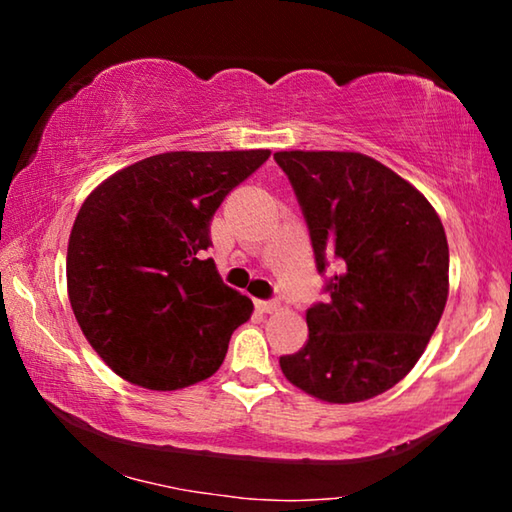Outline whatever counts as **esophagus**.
Instances as JSON below:
<instances>
[{
	"instance_id": "1",
	"label": "esophagus",
	"mask_w": 512,
	"mask_h": 512,
	"mask_svg": "<svg viewBox=\"0 0 512 512\" xmlns=\"http://www.w3.org/2000/svg\"><path fill=\"white\" fill-rule=\"evenodd\" d=\"M255 307L262 311V314H273V311L280 309V302L277 300H255Z\"/></svg>"
}]
</instances>
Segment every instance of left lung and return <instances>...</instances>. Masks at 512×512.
Segmentation results:
<instances>
[{
    "instance_id": "obj_1",
    "label": "left lung",
    "mask_w": 512,
    "mask_h": 512,
    "mask_svg": "<svg viewBox=\"0 0 512 512\" xmlns=\"http://www.w3.org/2000/svg\"><path fill=\"white\" fill-rule=\"evenodd\" d=\"M305 214L327 300L307 311L309 339L280 368L332 404L370 400L409 375L438 327L449 248L436 210L384 164L348 151H280Z\"/></svg>"
}]
</instances>
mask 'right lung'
<instances>
[{
	"label": "right lung",
	"instance_id": "right-lung-1",
	"mask_svg": "<svg viewBox=\"0 0 512 512\" xmlns=\"http://www.w3.org/2000/svg\"><path fill=\"white\" fill-rule=\"evenodd\" d=\"M271 151H171L117 171L76 214L67 293L85 339L121 379L151 391L203 381L253 300L223 284L210 223Z\"/></svg>",
	"mask_w": 512,
	"mask_h": 512
}]
</instances>
